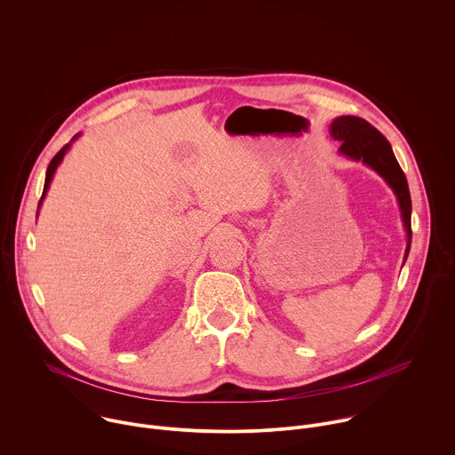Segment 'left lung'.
<instances>
[{
  "instance_id": "obj_1",
  "label": "left lung",
  "mask_w": 455,
  "mask_h": 455,
  "mask_svg": "<svg viewBox=\"0 0 455 455\" xmlns=\"http://www.w3.org/2000/svg\"><path fill=\"white\" fill-rule=\"evenodd\" d=\"M331 135L334 140L341 142L339 151L352 158V160H363L366 165H370L373 171H377L387 185L393 188L400 212L402 220L407 231V249H405V259L411 247V196L409 187L403 171L400 169L393 149L386 137L375 130L368 121L354 116H343L332 121L331 124Z\"/></svg>"
}]
</instances>
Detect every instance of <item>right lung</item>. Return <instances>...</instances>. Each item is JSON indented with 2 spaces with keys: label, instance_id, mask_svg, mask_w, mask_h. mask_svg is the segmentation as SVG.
<instances>
[{
  "label": "right lung",
  "instance_id": "1",
  "mask_svg": "<svg viewBox=\"0 0 455 455\" xmlns=\"http://www.w3.org/2000/svg\"><path fill=\"white\" fill-rule=\"evenodd\" d=\"M76 139V137H75ZM69 149V144H66L55 156H53V160L50 162V165H48V171H46V181H44V190H43V197L46 196V192H48V187H50V181H52V178H53V174H55V171H57V167H59V164L62 162V158H64V155H66V151ZM41 204V203H39Z\"/></svg>",
  "mask_w": 455,
  "mask_h": 455
}]
</instances>
